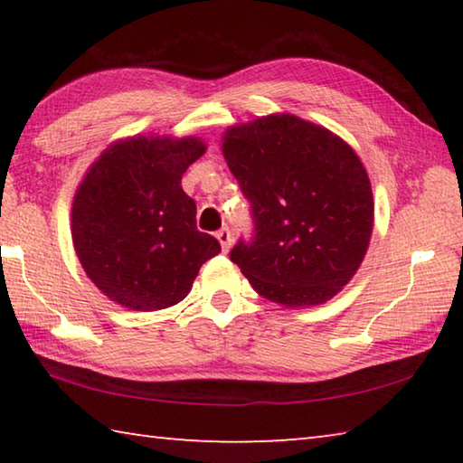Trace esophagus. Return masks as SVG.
I'll list each match as a JSON object with an SVG mask.
<instances>
[{
	"instance_id": "esophagus-1",
	"label": "esophagus",
	"mask_w": 463,
	"mask_h": 463,
	"mask_svg": "<svg viewBox=\"0 0 463 463\" xmlns=\"http://www.w3.org/2000/svg\"><path fill=\"white\" fill-rule=\"evenodd\" d=\"M216 239H218V242H221V247H222V250L226 253V250L231 249V242H232V234H231L229 226H222V229L216 232Z\"/></svg>"
}]
</instances>
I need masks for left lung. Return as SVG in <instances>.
I'll use <instances>...</instances> for the list:
<instances>
[{
    "instance_id": "obj_1",
    "label": "left lung",
    "mask_w": 463,
    "mask_h": 463,
    "mask_svg": "<svg viewBox=\"0 0 463 463\" xmlns=\"http://www.w3.org/2000/svg\"><path fill=\"white\" fill-rule=\"evenodd\" d=\"M224 159L250 202L253 237L231 261L260 296L317 307L362 265L373 226L370 177L354 148L292 114L226 130Z\"/></svg>"
}]
</instances>
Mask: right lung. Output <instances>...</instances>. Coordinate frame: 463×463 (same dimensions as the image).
Returning a JSON list of instances; mask_svg holds the SVG:
<instances>
[{"mask_svg": "<svg viewBox=\"0 0 463 463\" xmlns=\"http://www.w3.org/2000/svg\"><path fill=\"white\" fill-rule=\"evenodd\" d=\"M200 138L132 137L109 145L77 187L71 234L88 278L109 300L153 312L182 302L221 242L195 226L185 169Z\"/></svg>", "mask_w": 463, "mask_h": 463, "instance_id": "1", "label": "right lung"}]
</instances>
